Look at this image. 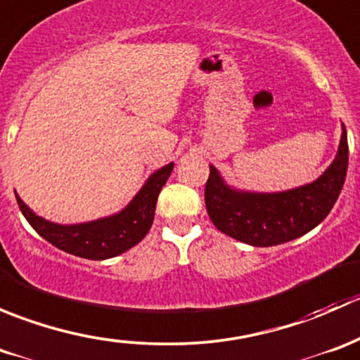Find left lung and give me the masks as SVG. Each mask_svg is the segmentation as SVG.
Masks as SVG:
<instances>
[{
    "mask_svg": "<svg viewBox=\"0 0 360 360\" xmlns=\"http://www.w3.org/2000/svg\"><path fill=\"white\" fill-rule=\"evenodd\" d=\"M348 167L347 130L341 132L336 158L314 183L278 193L235 190L210 165L205 207L210 221L228 237L254 248L294 240L314 230L331 212L343 188Z\"/></svg>",
    "mask_w": 360,
    "mask_h": 360,
    "instance_id": "left-lung-1",
    "label": "left lung"
}]
</instances>
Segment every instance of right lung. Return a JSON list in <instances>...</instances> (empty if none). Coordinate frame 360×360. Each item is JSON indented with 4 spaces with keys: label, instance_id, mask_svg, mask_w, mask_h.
<instances>
[{
    "label": "right lung",
    "instance_id": "obj_1",
    "mask_svg": "<svg viewBox=\"0 0 360 360\" xmlns=\"http://www.w3.org/2000/svg\"><path fill=\"white\" fill-rule=\"evenodd\" d=\"M174 163L150 176L139 193L118 214L79 224H57L36 216L15 193L19 209L32 230L57 249L85 259H110L139 244L155 219L158 195L169 179Z\"/></svg>",
    "mask_w": 360,
    "mask_h": 360
}]
</instances>
